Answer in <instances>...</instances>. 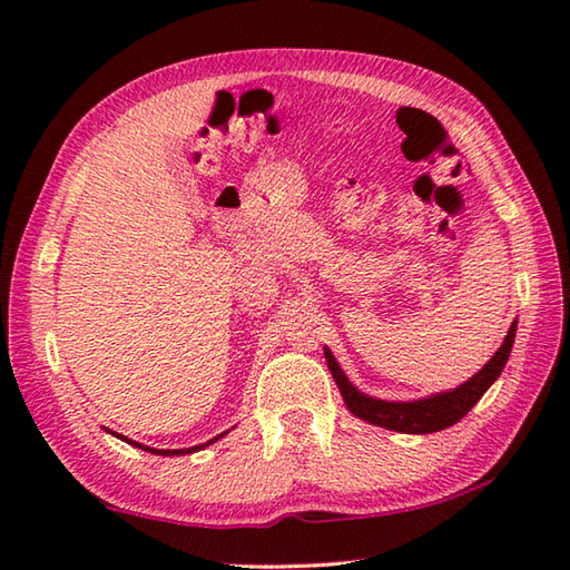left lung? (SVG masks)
I'll return each mask as SVG.
<instances>
[{
  "instance_id": "obj_1",
  "label": "left lung",
  "mask_w": 570,
  "mask_h": 570,
  "mask_svg": "<svg viewBox=\"0 0 570 570\" xmlns=\"http://www.w3.org/2000/svg\"><path fill=\"white\" fill-rule=\"evenodd\" d=\"M517 323H512L510 333H507L502 347L492 355V360L482 367L475 377H470L465 384H460L458 390L435 394L431 399H421V402H382V399H372L360 394L353 384L347 382L341 365H337L331 350L325 347V362H328V370L333 380L341 390L347 409L353 411L355 416L365 419L374 426L390 429V431H402V433H433L453 426L460 419H463L468 411L480 402V396L490 390V384L500 377V372L507 365V357L512 353Z\"/></svg>"
}]
</instances>
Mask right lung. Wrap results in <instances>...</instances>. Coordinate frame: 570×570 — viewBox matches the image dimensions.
I'll use <instances>...</instances> for the list:
<instances>
[{
  "mask_svg": "<svg viewBox=\"0 0 570 570\" xmlns=\"http://www.w3.org/2000/svg\"><path fill=\"white\" fill-rule=\"evenodd\" d=\"M217 439H220V435H217ZM125 441H129V439H125ZM131 445H139V443H135V441H129ZM208 443H213V441H208ZM139 448H144V445H139ZM200 448H205V445H196V448H186V451H156V448H144V451H151V453H156V455H184V453H196V451H200Z\"/></svg>",
  "mask_w": 570,
  "mask_h": 570,
  "instance_id": "add662e5",
  "label": "right lung"
}]
</instances>
